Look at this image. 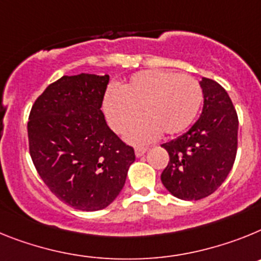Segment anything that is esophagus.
<instances>
[{
    "instance_id": "esophagus-1",
    "label": "esophagus",
    "mask_w": 261,
    "mask_h": 261,
    "mask_svg": "<svg viewBox=\"0 0 261 261\" xmlns=\"http://www.w3.org/2000/svg\"><path fill=\"white\" fill-rule=\"evenodd\" d=\"M146 147H137V148H135V155H137V158H140V156H143L144 153H146Z\"/></svg>"
}]
</instances>
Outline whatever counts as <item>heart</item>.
I'll list each match as a JSON object with an SVG mask.
<instances>
[{
	"label": "heart",
	"mask_w": 261,
	"mask_h": 261,
	"mask_svg": "<svg viewBox=\"0 0 261 261\" xmlns=\"http://www.w3.org/2000/svg\"><path fill=\"white\" fill-rule=\"evenodd\" d=\"M202 89L189 74L163 69H148L133 74L121 90L110 89L103 99V110L115 133H123L134 144H146L163 133L176 135L187 130L196 119L202 103Z\"/></svg>",
	"instance_id": "b5f03b06"
}]
</instances>
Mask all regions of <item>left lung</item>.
I'll return each instance as SVG.
<instances>
[{
	"mask_svg": "<svg viewBox=\"0 0 261 261\" xmlns=\"http://www.w3.org/2000/svg\"><path fill=\"white\" fill-rule=\"evenodd\" d=\"M203 109L198 121L162 147L169 155L162 182L169 193L197 201L214 193L226 180L238 148V114L227 92L217 81H199Z\"/></svg>",
	"mask_w": 261,
	"mask_h": 261,
	"instance_id": "1",
	"label": "left lung"
}]
</instances>
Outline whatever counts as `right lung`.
I'll use <instances>...</instances> for the list:
<instances>
[{
  "label": "right lung",
  "mask_w": 261,
  "mask_h": 261,
  "mask_svg": "<svg viewBox=\"0 0 261 261\" xmlns=\"http://www.w3.org/2000/svg\"><path fill=\"white\" fill-rule=\"evenodd\" d=\"M108 84L109 74L63 76L36 98L27 123L30 155L44 184L83 212L110 205L135 160L101 110Z\"/></svg>",
  "instance_id": "right-lung-1"
}]
</instances>
